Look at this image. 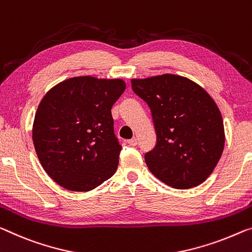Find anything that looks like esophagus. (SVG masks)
<instances>
[{"label": "esophagus", "mask_w": 252, "mask_h": 252, "mask_svg": "<svg viewBox=\"0 0 252 252\" xmlns=\"http://www.w3.org/2000/svg\"><path fill=\"white\" fill-rule=\"evenodd\" d=\"M126 142H127V145H129V146H132V147H134V146H137V145H138V140H137V138H132V139H130V140H127Z\"/></svg>", "instance_id": "1"}]
</instances>
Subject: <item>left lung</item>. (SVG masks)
Here are the masks:
<instances>
[{"instance_id":"obj_1","label":"left lung","mask_w":252,"mask_h":252,"mask_svg":"<svg viewBox=\"0 0 252 252\" xmlns=\"http://www.w3.org/2000/svg\"><path fill=\"white\" fill-rule=\"evenodd\" d=\"M131 85L153 114L157 145L145 160L154 176L178 189L205 182L225 142L214 99L198 84L174 74L132 78Z\"/></svg>"}]
</instances>
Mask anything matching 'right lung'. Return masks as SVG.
<instances>
[{"label": "right lung", "instance_id": "obj_1", "mask_svg": "<svg viewBox=\"0 0 252 252\" xmlns=\"http://www.w3.org/2000/svg\"><path fill=\"white\" fill-rule=\"evenodd\" d=\"M121 78L77 76L47 92L37 109L32 140L42 168L63 189L89 191L113 176L119 145L111 109L126 90Z\"/></svg>", "mask_w": 252, "mask_h": 252}]
</instances>
